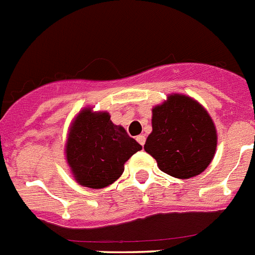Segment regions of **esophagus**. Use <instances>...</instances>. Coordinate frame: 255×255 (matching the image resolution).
I'll return each mask as SVG.
<instances>
[{"instance_id":"34e87169","label":"esophagus","mask_w":255,"mask_h":255,"mask_svg":"<svg viewBox=\"0 0 255 255\" xmlns=\"http://www.w3.org/2000/svg\"><path fill=\"white\" fill-rule=\"evenodd\" d=\"M136 140H138V143H140V144H144V143H146V136L143 135V134H140V135H138L136 136Z\"/></svg>"}]
</instances>
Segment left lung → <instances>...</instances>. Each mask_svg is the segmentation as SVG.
<instances>
[{"mask_svg": "<svg viewBox=\"0 0 255 255\" xmlns=\"http://www.w3.org/2000/svg\"><path fill=\"white\" fill-rule=\"evenodd\" d=\"M216 143L214 121L194 99L173 94L152 109V131L144 150L164 173L176 178L201 174L214 159Z\"/></svg>", "mask_w": 255, "mask_h": 255, "instance_id": "1", "label": "left lung"}]
</instances>
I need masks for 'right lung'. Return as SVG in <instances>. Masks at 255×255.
<instances>
[{
	"instance_id": "right-lung-1",
	"label": "right lung",
	"mask_w": 255,
	"mask_h": 255,
	"mask_svg": "<svg viewBox=\"0 0 255 255\" xmlns=\"http://www.w3.org/2000/svg\"><path fill=\"white\" fill-rule=\"evenodd\" d=\"M139 150L142 146L115 125L109 113L85 108L71 124L65 152L78 184L103 189L123 174L124 164Z\"/></svg>"
}]
</instances>
